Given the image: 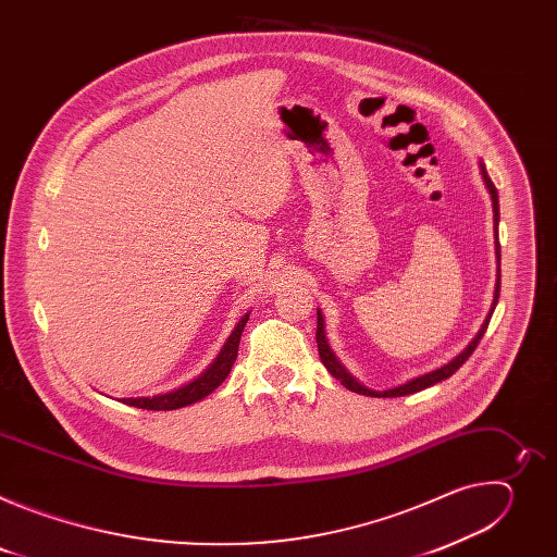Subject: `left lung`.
<instances>
[{"instance_id":"8db88e82","label":"left lung","mask_w":557,"mask_h":557,"mask_svg":"<svg viewBox=\"0 0 557 557\" xmlns=\"http://www.w3.org/2000/svg\"><path fill=\"white\" fill-rule=\"evenodd\" d=\"M481 172H483V181H485V185H487V189H490V194H492V205H494V224H496V237H498V220H500V205H498V191H496V187H494V183H492V178H490V174H487V170H485V165H481ZM496 258H498V262H500V245L496 243ZM498 293H500V269H498V280H496V295H494V306H492V312H494V308H496V304H498ZM492 312H490V317L485 320V324H483V329L479 331V335H475V339L454 359V361H449L447 366H443V368H438V370H434V372H428V374H423V376H417V379H412V381H408L406 385H399V387H392V389H385V392H374V389H368V387H363L359 381H355L348 372H346V368L337 361V357L333 355V350H331V346H329V342H326V333H324V317H322V312L317 310V333H314V339H317V348H320V357H322V363L326 366V370L335 376V379H339L342 381V385H346L348 389H352V392H357V394H366V396H385V399H389V396H406V394H414V392H421V389H425V387H430V385H434V383H438V381H443V379H449L469 357H471V352L475 350V346H479V342L483 339V335H485V331H487V326H490V320H492Z\"/></svg>"}]
</instances>
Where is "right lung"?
<instances>
[{"mask_svg":"<svg viewBox=\"0 0 557 557\" xmlns=\"http://www.w3.org/2000/svg\"><path fill=\"white\" fill-rule=\"evenodd\" d=\"M249 322V314H245L240 322H237L235 331L231 333V337L226 339L224 348L220 350L218 359L207 368L205 374H200L196 381L183 385L181 389H174V392H168V394H158V396H140V399H123V404L127 406H134V408H140V410H178V408H185V406H191L200 399H205L207 394H211L224 379L226 374L231 372V366L237 357V346H240V337H243V331Z\"/></svg>","mask_w":557,"mask_h":557,"instance_id":"add662e5","label":"right lung"}]
</instances>
